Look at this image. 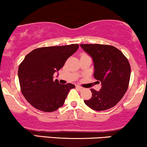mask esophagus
Returning <instances> with one entry per match:
<instances>
[{"label": "esophagus", "instance_id": "esophagus-1", "mask_svg": "<svg viewBox=\"0 0 147 147\" xmlns=\"http://www.w3.org/2000/svg\"><path fill=\"white\" fill-rule=\"evenodd\" d=\"M77 88H78L79 90H80V91H82V90H84V88L83 87H82V86H77Z\"/></svg>", "mask_w": 147, "mask_h": 147}]
</instances>
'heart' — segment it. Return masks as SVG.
Wrapping results in <instances>:
<instances>
[{"mask_svg": "<svg viewBox=\"0 0 147 147\" xmlns=\"http://www.w3.org/2000/svg\"><path fill=\"white\" fill-rule=\"evenodd\" d=\"M88 55H87V54H81V58L82 57H84V56H87Z\"/></svg>", "mask_w": 147, "mask_h": 147, "instance_id": "obj_1", "label": "heart"}]
</instances>
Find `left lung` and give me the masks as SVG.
<instances>
[{"label":"left lung","mask_w":147,"mask_h":147,"mask_svg":"<svg viewBox=\"0 0 147 147\" xmlns=\"http://www.w3.org/2000/svg\"><path fill=\"white\" fill-rule=\"evenodd\" d=\"M93 58V77L102 84L99 91L91 88L92 97L84 103L93 110L103 111L115 106L128 88L130 65L126 57L115 47L107 45L82 44Z\"/></svg>","instance_id":"left-lung-1"}]
</instances>
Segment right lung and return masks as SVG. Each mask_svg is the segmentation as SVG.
<instances>
[{"mask_svg":"<svg viewBox=\"0 0 147 147\" xmlns=\"http://www.w3.org/2000/svg\"><path fill=\"white\" fill-rule=\"evenodd\" d=\"M78 47V44L45 47L25 56L19 66V81L22 94L33 107L51 112L63 105L69 91L75 86L61 84L53 75Z\"/></svg>","mask_w":147,"mask_h":147,"instance_id":"obj_1","label":"right lung"}]
</instances>
